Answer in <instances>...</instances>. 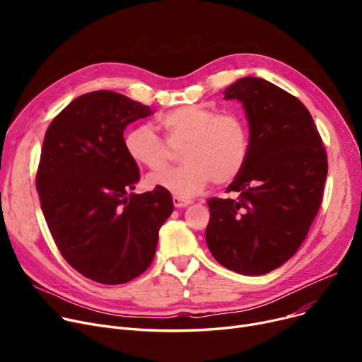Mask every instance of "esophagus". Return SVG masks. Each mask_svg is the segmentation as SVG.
Returning <instances> with one entry per match:
<instances>
[{
  "instance_id": "esophagus-1",
  "label": "esophagus",
  "mask_w": 362,
  "mask_h": 362,
  "mask_svg": "<svg viewBox=\"0 0 362 362\" xmlns=\"http://www.w3.org/2000/svg\"><path fill=\"white\" fill-rule=\"evenodd\" d=\"M173 204H175L176 208H183V206L191 204V201L183 199V198H180V197H173Z\"/></svg>"
}]
</instances>
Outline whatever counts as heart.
Listing matches in <instances>:
<instances>
[{
  "instance_id": "obj_1",
  "label": "heart",
  "mask_w": 362,
  "mask_h": 362,
  "mask_svg": "<svg viewBox=\"0 0 362 362\" xmlns=\"http://www.w3.org/2000/svg\"><path fill=\"white\" fill-rule=\"evenodd\" d=\"M165 141L149 126H136L124 136L127 156L151 170H161L182 151L180 167L151 175L148 183L176 197L199 194L213 180L217 186L232 183L250 154V129L238 112L183 105L160 117Z\"/></svg>"
}]
</instances>
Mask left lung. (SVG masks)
I'll return each mask as SVG.
<instances>
[{
    "label": "left lung",
    "instance_id": "obj_1",
    "mask_svg": "<svg viewBox=\"0 0 362 362\" xmlns=\"http://www.w3.org/2000/svg\"><path fill=\"white\" fill-rule=\"evenodd\" d=\"M250 123V154L227 192L211 198L205 240L223 267L246 276L270 273L307 238L320 210L327 154L310 111L296 97L259 79L242 78L224 90Z\"/></svg>",
    "mask_w": 362,
    "mask_h": 362
}]
</instances>
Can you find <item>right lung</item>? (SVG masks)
Here are the masks:
<instances>
[{
	"instance_id": "1",
	"label": "right lung",
	"mask_w": 362,
	"mask_h": 362,
	"mask_svg": "<svg viewBox=\"0 0 362 362\" xmlns=\"http://www.w3.org/2000/svg\"><path fill=\"white\" fill-rule=\"evenodd\" d=\"M149 114L122 93L93 90L57 114L45 133L36 189L48 229L71 267L103 284L127 283L149 267L173 211L161 187L130 194L139 168L123 130Z\"/></svg>"
}]
</instances>
